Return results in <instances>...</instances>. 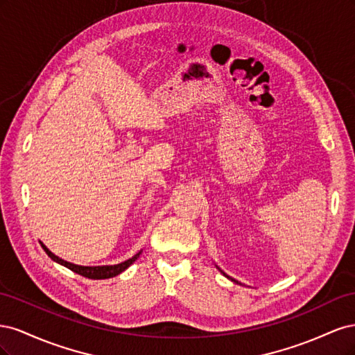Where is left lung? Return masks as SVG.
Here are the masks:
<instances>
[{"instance_id": "8db88e82", "label": "left lung", "mask_w": 355, "mask_h": 355, "mask_svg": "<svg viewBox=\"0 0 355 355\" xmlns=\"http://www.w3.org/2000/svg\"><path fill=\"white\" fill-rule=\"evenodd\" d=\"M220 272H222V274H223V275H225V277H228V275H227V274H225V272H223V271H220ZM228 278H230V280H231V282H234V283H239V282H237V280H234V278H231V277H228Z\"/></svg>"}]
</instances>
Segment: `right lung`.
Masks as SVG:
<instances>
[{
  "label": "right lung",
  "mask_w": 355,
  "mask_h": 355,
  "mask_svg": "<svg viewBox=\"0 0 355 355\" xmlns=\"http://www.w3.org/2000/svg\"><path fill=\"white\" fill-rule=\"evenodd\" d=\"M40 244H41L42 249H44V252L50 256V259H53V261L60 263V265H63V266H67L68 270L73 271L75 274H80V275H83V277H85V278H92V280H105V278H111V277H115V275H118V274H121L123 271H125L127 268L130 266V265L137 259L139 254L142 253V252H139V253H136L133 257H130V259H127V261H124V262H121V263H116V265L81 266V265H75V263H71V262H67V261L60 259L59 256L53 254L44 244H42V243H40Z\"/></svg>",
  "instance_id": "obj_1"
}]
</instances>
